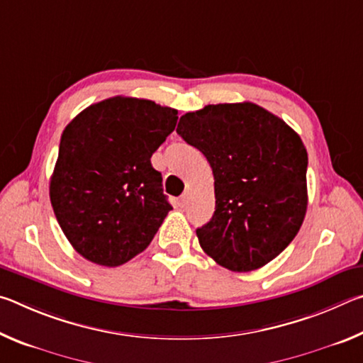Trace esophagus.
<instances>
[{
    "label": "esophagus",
    "mask_w": 363,
    "mask_h": 363,
    "mask_svg": "<svg viewBox=\"0 0 363 363\" xmlns=\"http://www.w3.org/2000/svg\"><path fill=\"white\" fill-rule=\"evenodd\" d=\"M187 203V194H184L179 196V206H184Z\"/></svg>",
    "instance_id": "1"
}]
</instances>
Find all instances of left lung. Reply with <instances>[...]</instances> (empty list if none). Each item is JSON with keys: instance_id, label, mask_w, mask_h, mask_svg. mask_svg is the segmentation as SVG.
Wrapping results in <instances>:
<instances>
[{"instance_id": "8db88e82", "label": "left lung", "mask_w": 363, "mask_h": 363, "mask_svg": "<svg viewBox=\"0 0 363 363\" xmlns=\"http://www.w3.org/2000/svg\"><path fill=\"white\" fill-rule=\"evenodd\" d=\"M176 133L206 157L214 176L200 247L219 266L250 272L296 237L307 210V152L286 123L253 102L216 104L181 116Z\"/></svg>"}]
</instances>
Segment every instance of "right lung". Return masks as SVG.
I'll return each mask as SVG.
<instances>
[{
    "mask_svg": "<svg viewBox=\"0 0 363 363\" xmlns=\"http://www.w3.org/2000/svg\"><path fill=\"white\" fill-rule=\"evenodd\" d=\"M176 123L174 108L116 96L65 126L49 196L67 240L88 261L116 267L133 259L173 210L150 157Z\"/></svg>",
    "mask_w": 363,
    "mask_h": 363,
    "instance_id": "obj_1",
    "label": "right lung"
}]
</instances>
